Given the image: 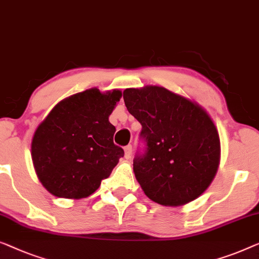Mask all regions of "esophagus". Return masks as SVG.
Here are the masks:
<instances>
[{
	"instance_id": "1",
	"label": "esophagus",
	"mask_w": 259,
	"mask_h": 259,
	"mask_svg": "<svg viewBox=\"0 0 259 259\" xmlns=\"http://www.w3.org/2000/svg\"><path fill=\"white\" fill-rule=\"evenodd\" d=\"M131 155H132V146L127 145L125 147V157L126 159H130Z\"/></svg>"
}]
</instances>
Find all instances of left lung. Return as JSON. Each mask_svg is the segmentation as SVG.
Segmentation results:
<instances>
[{
	"mask_svg": "<svg viewBox=\"0 0 259 259\" xmlns=\"http://www.w3.org/2000/svg\"><path fill=\"white\" fill-rule=\"evenodd\" d=\"M123 102L141 123L144 152L133 170L142 190L162 205H181L208 188L219 168L220 138L207 112L160 86L126 89Z\"/></svg>",
	"mask_w": 259,
	"mask_h": 259,
	"instance_id": "8db88e82",
	"label": "left lung"
}]
</instances>
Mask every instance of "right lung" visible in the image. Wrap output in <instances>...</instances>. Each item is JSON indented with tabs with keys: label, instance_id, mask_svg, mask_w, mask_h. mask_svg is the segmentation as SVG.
Segmentation results:
<instances>
[{
	"label": "right lung",
	"instance_id": "1",
	"mask_svg": "<svg viewBox=\"0 0 259 259\" xmlns=\"http://www.w3.org/2000/svg\"><path fill=\"white\" fill-rule=\"evenodd\" d=\"M121 92L86 90L56 105L38 128L31 156L39 181L58 197H88L123 156L108 121Z\"/></svg>",
	"mask_w": 259,
	"mask_h": 259
}]
</instances>
